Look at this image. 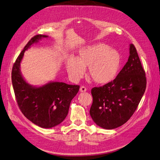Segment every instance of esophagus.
I'll use <instances>...</instances> for the list:
<instances>
[{
  "mask_svg": "<svg viewBox=\"0 0 160 160\" xmlns=\"http://www.w3.org/2000/svg\"><path fill=\"white\" fill-rule=\"evenodd\" d=\"M80 92H86L87 91V89L84 86H82L80 88Z\"/></svg>",
  "mask_w": 160,
  "mask_h": 160,
  "instance_id": "obj_1",
  "label": "esophagus"
}]
</instances>
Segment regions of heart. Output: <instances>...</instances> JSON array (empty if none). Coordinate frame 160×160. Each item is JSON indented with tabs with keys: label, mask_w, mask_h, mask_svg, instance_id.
Masks as SVG:
<instances>
[{
	"label": "heart",
	"mask_w": 160,
	"mask_h": 160,
	"mask_svg": "<svg viewBox=\"0 0 160 160\" xmlns=\"http://www.w3.org/2000/svg\"><path fill=\"white\" fill-rule=\"evenodd\" d=\"M120 65V53L102 43L86 47L79 52L77 58H68L66 63L67 72L72 81L80 80L86 72L85 68L88 67L89 76L99 84L112 82Z\"/></svg>",
	"instance_id": "1"
}]
</instances>
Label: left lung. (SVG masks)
<instances>
[{
    "mask_svg": "<svg viewBox=\"0 0 160 160\" xmlns=\"http://www.w3.org/2000/svg\"><path fill=\"white\" fill-rule=\"evenodd\" d=\"M146 87L144 70L135 46L131 44L128 61L116 78L92 89L93 103L89 114L93 122L106 129L122 126L135 112Z\"/></svg>",
    "mask_w": 160,
    "mask_h": 160,
    "instance_id": "left-lung-1",
    "label": "left lung"
}]
</instances>
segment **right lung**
<instances>
[{
    "instance_id": "1",
    "label": "right lung",
    "mask_w": 160,
    "mask_h": 160,
    "mask_svg": "<svg viewBox=\"0 0 160 160\" xmlns=\"http://www.w3.org/2000/svg\"><path fill=\"white\" fill-rule=\"evenodd\" d=\"M48 37L43 34L32 37L20 53L12 71V86L19 109L27 119L42 128H52L65 119L71 102L80 88L78 85L59 82L35 87L24 80L20 71L24 52L33 44Z\"/></svg>"
}]
</instances>
